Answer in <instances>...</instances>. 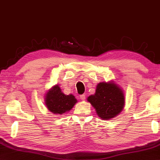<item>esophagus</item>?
<instances>
[{"mask_svg": "<svg viewBox=\"0 0 160 160\" xmlns=\"http://www.w3.org/2000/svg\"><path fill=\"white\" fill-rule=\"evenodd\" d=\"M80 98L81 100H82V101H84V100L85 99V98H86V97H85V95L84 94H82V95H80Z\"/></svg>", "mask_w": 160, "mask_h": 160, "instance_id": "1", "label": "esophagus"}]
</instances>
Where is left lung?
<instances>
[{
    "instance_id": "1",
    "label": "left lung",
    "mask_w": 160,
    "mask_h": 160,
    "mask_svg": "<svg viewBox=\"0 0 160 160\" xmlns=\"http://www.w3.org/2000/svg\"><path fill=\"white\" fill-rule=\"evenodd\" d=\"M87 101L94 108L102 119L109 120L121 113L125 106L123 91L114 81L100 82L95 95L88 97Z\"/></svg>"
}]
</instances>
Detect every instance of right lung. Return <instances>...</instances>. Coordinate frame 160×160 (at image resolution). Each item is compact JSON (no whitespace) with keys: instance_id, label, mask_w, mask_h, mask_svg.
Instances as JSON below:
<instances>
[{"instance_id":"obj_1","label":"right lung","mask_w":160,"mask_h":160,"mask_svg":"<svg viewBox=\"0 0 160 160\" xmlns=\"http://www.w3.org/2000/svg\"><path fill=\"white\" fill-rule=\"evenodd\" d=\"M77 99L73 95H65L58 85H55L47 92L45 104L48 110L54 114L68 112L76 104Z\"/></svg>"}]
</instances>
